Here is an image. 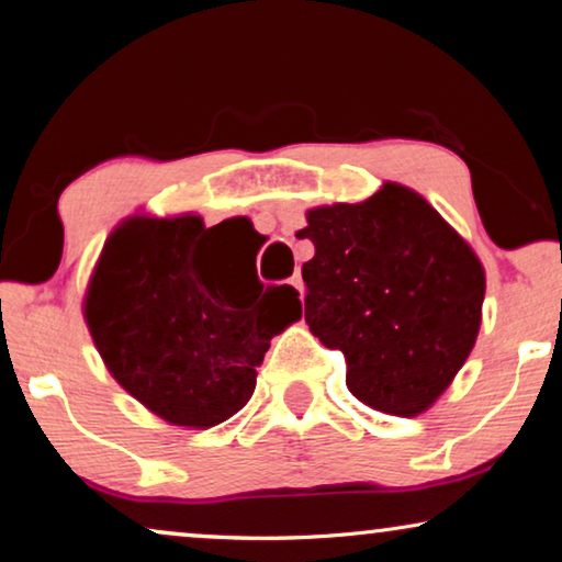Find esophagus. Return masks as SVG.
Segmentation results:
<instances>
[{
	"mask_svg": "<svg viewBox=\"0 0 562 562\" xmlns=\"http://www.w3.org/2000/svg\"><path fill=\"white\" fill-rule=\"evenodd\" d=\"M289 283L299 291V294H304V281H302V276L294 273V276H291V279H289Z\"/></svg>",
	"mask_w": 562,
	"mask_h": 562,
	"instance_id": "1",
	"label": "esophagus"
}]
</instances>
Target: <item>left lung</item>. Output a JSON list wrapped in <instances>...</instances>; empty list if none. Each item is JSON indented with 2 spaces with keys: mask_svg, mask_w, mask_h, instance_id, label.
Masks as SVG:
<instances>
[{
  "mask_svg": "<svg viewBox=\"0 0 562 562\" xmlns=\"http://www.w3.org/2000/svg\"><path fill=\"white\" fill-rule=\"evenodd\" d=\"M296 237L304 319L348 363L350 394L375 412L417 417L473 350L486 291L481 260L414 191L386 183L363 204L319 206Z\"/></svg>",
  "mask_w": 562,
  "mask_h": 562,
  "instance_id": "8db88e82",
  "label": "left lung"
}]
</instances>
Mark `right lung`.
I'll list each match as a JSON object with an SVG mask.
<instances>
[{"label": "right lung", "instance_id": "1", "mask_svg": "<svg viewBox=\"0 0 562 562\" xmlns=\"http://www.w3.org/2000/svg\"><path fill=\"white\" fill-rule=\"evenodd\" d=\"M83 312L122 389L171 425L214 427L248 404L268 342L302 302L289 283L245 289L229 248L183 214L114 229Z\"/></svg>", "mask_w": 562, "mask_h": 562}]
</instances>
